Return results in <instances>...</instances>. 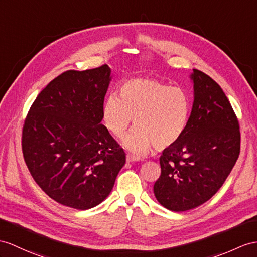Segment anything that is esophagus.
<instances>
[{
  "mask_svg": "<svg viewBox=\"0 0 257 257\" xmlns=\"http://www.w3.org/2000/svg\"><path fill=\"white\" fill-rule=\"evenodd\" d=\"M135 161H139V158L134 157V156H132V155L126 156V162H135Z\"/></svg>",
  "mask_w": 257,
  "mask_h": 257,
  "instance_id": "34e87169",
  "label": "esophagus"
}]
</instances>
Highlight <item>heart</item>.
I'll return each mask as SVG.
<instances>
[{
	"mask_svg": "<svg viewBox=\"0 0 257 257\" xmlns=\"http://www.w3.org/2000/svg\"><path fill=\"white\" fill-rule=\"evenodd\" d=\"M192 100L180 87H170L157 79L132 78L115 93L104 99L102 122L117 140L126 134L132 118L135 127L123 141L128 152L145 155L154 145L166 149L177 144L190 123Z\"/></svg>",
	"mask_w": 257,
	"mask_h": 257,
	"instance_id": "obj_1",
	"label": "heart"
}]
</instances>
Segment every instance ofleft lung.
I'll list each match as a JSON object with an SVG mask.
<instances>
[{"label": "left lung", "mask_w": 257, "mask_h": 257, "mask_svg": "<svg viewBox=\"0 0 257 257\" xmlns=\"http://www.w3.org/2000/svg\"><path fill=\"white\" fill-rule=\"evenodd\" d=\"M190 77V123L182 139L162 152L161 174L154 185L157 201L172 211L190 210L210 199L240 154L239 122L221 87L195 68Z\"/></svg>", "instance_id": "obj_1"}]
</instances>
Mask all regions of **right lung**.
<instances>
[{
  "instance_id": "add662e5",
  "label": "right lung",
  "mask_w": 257,
  "mask_h": 257,
  "mask_svg": "<svg viewBox=\"0 0 257 257\" xmlns=\"http://www.w3.org/2000/svg\"><path fill=\"white\" fill-rule=\"evenodd\" d=\"M104 64L66 71L36 98L23 127L24 159L49 197L79 210L109 196L125 153L101 124L111 81Z\"/></svg>"
}]
</instances>
